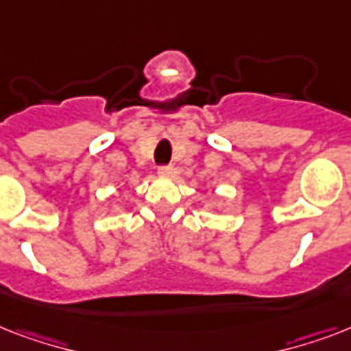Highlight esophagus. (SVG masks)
<instances>
[{
    "instance_id": "1",
    "label": "esophagus",
    "mask_w": 351,
    "mask_h": 351,
    "mask_svg": "<svg viewBox=\"0 0 351 351\" xmlns=\"http://www.w3.org/2000/svg\"><path fill=\"white\" fill-rule=\"evenodd\" d=\"M158 175L160 176L173 175V165H160V167H158Z\"/></svg>"
}]
</instances>
